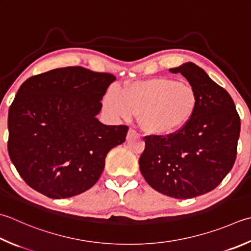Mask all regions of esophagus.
Listing matches in <instances>:
<instances>
[{"label": "esophagus", "instance_id": "obj_1", "mask_svg": "<svg viewBox=\"0 0 251 251\" xmlns=\"http://www.w3.org/2000/svg\"><path fill=\"white\" fill-rule=\"evenodd\" d=\"M134 136H138V132H137L135 129L129 128L128 132H127V139H129V138H131V137H134Z\"/></svg>", "mask_w": 251, "mask_h": 251}]
</instances>
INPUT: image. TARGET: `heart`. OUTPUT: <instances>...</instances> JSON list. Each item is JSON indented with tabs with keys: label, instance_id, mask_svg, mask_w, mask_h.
I'll use <instances>...</instances> for the list:
<instances>
[{
	"label": "heart",
	"instance_id": "b5f03b06",
	"mask_svg": "<svg viewBox=\"0 0 251 251\" xmlns=\"http://www.w3.org/2000/svg\"><path fill=\"white\" fill-rule=\"evenodd\" d=\"M107 112L129 119L139 114L140 125L152 135H171L193 117L197 96L193 87L169 78H151L126 86L122 93L112 88L103 100Z\"/></svg>",
	"mask_w": 251,
	"mask_h": 251
}]
</instances>
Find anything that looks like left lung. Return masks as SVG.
<instances>
[{
    "label": "left lung",
    "instance_id": "8db88e82",
    "mask_svg": "<svg viewBox=\"0 0 251 251\" xmlns=\"http://www.w3.org/2000/svg\"><path fill=\"white\" fill-rule=\"evenodd\" d=\"M170 72L179 73L189 81L197 96V106L178 131L145 137L140 172L159 193L189 199L213 190L232 170L240 119L232 97L202 68L188 62Z\"/></svg>",
    "mask_w": 251,
    "mask_h": 251
}]
</instances>
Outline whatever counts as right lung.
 Masks as SVG:
<instances>
[{
    "label": "right lung",
    "mask_w": 251,
    "mask_h": 251,
    "mask_svg": "<svg viewBox=\"0 0 251 251\" xmlns=\"http://www.w3.org/2000/svg\"><path fill=\"white\" fill-rule=\"evenodd\" d=\"M107 73L80 66L32 76L8 110L9 158L22 178L52 199L70 198L100 178L105 156L126 139L128 126L97 119L107 87Z\"/></svg>",
    "instance_id": "right-lung-1"
}]
</instances>
